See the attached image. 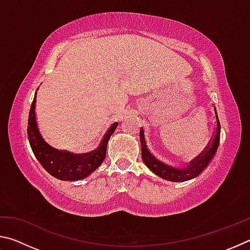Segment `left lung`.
<instances>
[{
	"label": "left lung",
	"instance_id": "1",
	"mask_svg": "<svg viewBox=\"0 0 250 250\" xmlns=\"http://www.w3.org/2000/svg\"><path fill=\"white\" fill-rule=\"evenodd\" d=\"M215 116H216V130L214 132L213 140H211L210 145L207 146L206 151L204 153L201 154V156L196 161L189 164L188 167L186 168H175L172 167H168L167 164H164L155 156L151 153L150 150L147 149L146 141L145 138V133L143 130H140V141H141V154L142 160L146 166L150 168V170L154 173V174L159 175L164 180L172 181V182H184L192 180L204 171V168L208 166L210 160L213 159L216 152L218 145H219V132H221V125H219L217 112L215 111Z\"/></svg>",
	"mask_w": 250,
	"mask_h": 250
}]
</instances>
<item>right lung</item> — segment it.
Listing matches in <instances>:
<instances>
[{
	"instance_id": "add662e5",
	"label": "right lung",
	"mask_w": 250,
	"mask_h": 250,
	"mask_svg": "<svg viewBox=\"0 0 250 250\" xmlns=\"http://www.w3.org/2000/svg\"><path fill=\"white\" fill-rule=\"evenodd\" d=\"M35 107L36 94L29 110L27 135L34 154L42 167L50 175L62 181H78L91 174L105 158L109 138L115 132L118 126L117 122L110 126L95 151L86 154H74L71 152L55 149L44 140L36 122Z\"/></svg>"
}]
</instances>
